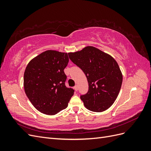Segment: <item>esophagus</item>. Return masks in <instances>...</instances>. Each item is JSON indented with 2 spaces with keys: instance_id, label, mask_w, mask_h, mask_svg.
Masks as SVG:
<instances>
[{
  "instance_id": "1",
  "label": "esophagus",
  "mask_w": 151,
  "mask_h": 151,
  "mask_svg": "<svg viewBox=\"0 0 151 151\" xmlns=\"http://www.w3.org/2000/svg\"><path fill=\"white\" fill-rule=\"evenodd\" d=\"M74 89H75V91H77V90H78V87H77V86H76L75 87H74Z\"/></svg>"
}]
</instances>
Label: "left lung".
<instances>
[{"mask_svg":"<svg viewBox=\"0 0 151 151\" xmlns=\"http://www.w3.org/2000/svg\"><path fill=\"white\" fill-rule=\"evenodd\" d=\"M68 56L88 79V92L81 96L85 107L94 112L106 110L115 102L122 84V73L116 61L92 46L68 53Z\"/></svg>","mask_w":151,"mask_h":151,"instance_id":"8db88e82","label":"left lung"}]
</instances>
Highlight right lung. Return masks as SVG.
<instances>
[{"instance_id":"add662e5","label":"right lung","mask_w":151,"mask_h":151,"mask_svg":"<svg viewBox=\"0 0 151 151\" xmlns=\"http://www.w3.org/2000/svg\"><path fill=\"white\" fill-rule=\"evenodd\" d=\"M68 53L47 50L28 63L24 74L25 93L34 107L54 115L65 109L74 91L65 85Z\"/></svg>"}]
</instances>
